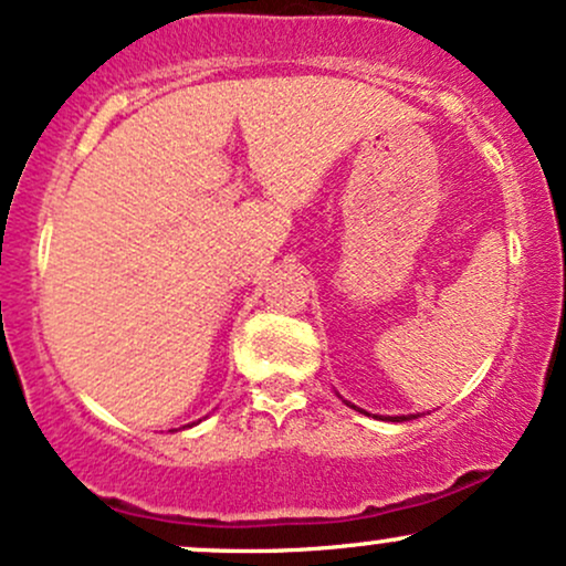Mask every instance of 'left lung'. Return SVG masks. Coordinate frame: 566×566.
<instances>
[{
  "label": "left lung",
  "mask_w": 566,
  "mask_h": 566,
  "mask_svg": "<svg viewBox=\"0 0 566 566\" xmlns=\"http://www.w3.org/2000/svg\"><path fill=\"white\" fill-rule=\"evenodd\" d=\"M345 403H348V400H345ZM350 406V403H348ZM350 408H356V411H360V408L358 406H350ZM360 413H366V411H360ZM419 417V413H408V417H379V419H382V421H408V419H417Z\"/></svg>",
  "instance_id": "8db88e82"
}]
</instances>
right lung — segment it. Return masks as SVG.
I'll return each instance as SVG.
<instances>
[{"mask_svg": "<svg viewBox=\"0 0 566 566\" xmlns=\"http://www.w3.org/2000/svg\"><path fill=\"white\" fill-rule=\"evenodd\" d=\"M187 427H192V424H187ZM171 432H174V430H171Z\"/></svg>", "mask_w": 566, "mask_h": 566, "instance_id": "add662e5", "label": "right lung"}]
</instances>
